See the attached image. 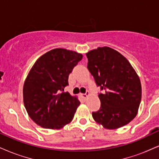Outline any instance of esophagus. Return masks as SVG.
Segmentation results:
<instances>
[{
	"instance_id": "obj_1",
	"label": "esophagus",
	"mask_w": 159,
	"mask_h": 159,
	"mask_svg": "<svg viewBox=\"0 0 159 159\" xmlns=\"http://www.w3.org/2000/svg\"><path fill=\"white\" fill-rule=\"evenodd\" d=\"M89 95H90V93H89L88 91H87V92H86V93L81 94V96H82V97H83L84 98H87L89 96Z\"/></svg>"
}]
</instances>
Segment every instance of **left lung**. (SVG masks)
I'll return each mask as SVG.
<instances>
[{
	"instance_id": "left-lung-1",
	"label": "left lung",
	"mask_w": 159,
	"mask_h": 159,
	"mask_svg": "<svg viewBox=\"0 0 159 159\" xmlns=\"http://www.w3.org/2000/svg\"><path fill=\"white\" fill-rule=\"evenodd\" d=\"M87 69L103 93H98L99 110L92 113L94 120L107 129L130 123L138 114L141 84L125 57L114 49L102 47L86 54Z\"/></svg>"
}]
</instances>
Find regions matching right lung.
I'll return each mask as SVG.
<instances>
[{"label": "right lung", "mask_w": 159, "mask_h": 159, "mask_svg": "<svg viewBox=\"0 0 159 159\" xmlns=\"http://www.w3.org/2000/svg\"><path fill=\"white\" fill-rule=\"evenodd\" d=\"M81 54L55 48L42 55L29 72L23 87L24 105L34 122L58 129L72 121L80 102L64 88Z\"/></svg>", "instance_id": "obj_1"}]
</instances>
